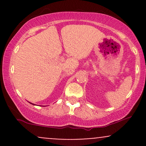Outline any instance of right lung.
I'll list each match as a JSON object with an SVG mask.
<instances>
[{"mask_svg":"<svg viewBox=\"0 0 146 146\" xmlns=\"http://www.w3.org/2000/svg\"><path fill=\"white\" fill-rule=\"evenodd\" d=\"M29 103H30V102H29ZM30 104H33V105H35V104H32V103H30Z\"/></svg>","mask_w":146,"mask_h":146,"instance_id":"1","label":"right lung"}]
</instances>
